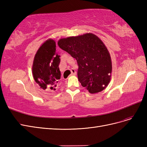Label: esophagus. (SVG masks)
<instances>
[{"label":"esophagus","instance_id":"esophagus-1","mask_svg":"<svg viewBox=\"0 0 147 147\" xmlns=\"http://www.w3.org/2000/svg\"><path fill=\"white\" fill-rule=\"evenodd\" d=\"M71 75H76V72H75V70L74 69H72L71 70Z\"/></svg>","mask_w":147,"mask_h":147}]
</instances>
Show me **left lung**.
I'll use <instances>...</instances> for the list:
<instances>
[{"label": "left lung", "instance_id": "8db88e82", "mask_svg": "<svg viewBox=\"0 0 147 147\" xmlns=\"http://www.w3.org/2000/svg\"><path fill=\"white\" fill-rule=\"evenodd\" d=\"M59 47L76 59L78 78L82 86L91 94L107 86L112 71L110 53L96 35L87 33L60 39Z\"/></svg>", "mask_w": 147, "mask_h": 147}]
</instances>
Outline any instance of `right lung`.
Listing matches in <instances>:
<instances>
[{
  "label": "right lung",
  "instance_id": "right-lung-1",
  "mask_svg": "<svg viewBox=\"0 0 147 147\" xmlns=\"http://www.w3.org/2000/svg\"><path fill=\"white\" fill-rule=\"evenodd\" d=\"M56 47L55 40L48 39L38 48L34 57L33 77L44 90L55 91L61 78L60 55L56 53Z\"/></svg>",
  "mask_w": 147,
  "mask_h": 147
}]
</instances>
